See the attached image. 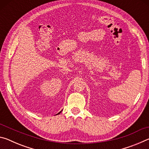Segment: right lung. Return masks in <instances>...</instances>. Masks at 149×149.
<instances>
[{"mask_svg": "<svg viewBox=\"0 0 149 149\" xmlns=\"http://www.w3.org/2000/svg\"><path fill=\"white\" fill-rule=\"evenodd\" d=\"M60 112H59V113H58V114H60Z\"/></svg>", "mask_w": 149, "mask_h": 149, "instance_id": "right-lung-1", "label": "right lung"}]
</instances>
